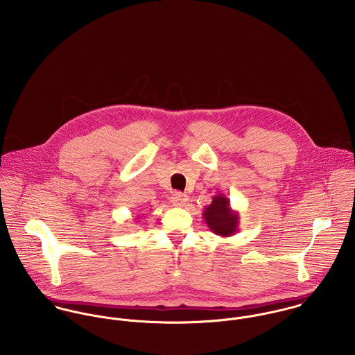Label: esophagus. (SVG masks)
<instances>
[{
	"mask_svg": "<svg viewBox=\"0 0 355 355\" xmlns=\"http://www.w3.org/2000/svg\"><path fill=\"white\" fill-rule=\"evenodd\" d=\"M171 202L173 203L175 206H184L186 203L189 202V197H187V194L178 191L171 196Z\"/></svg>",
	"mask_w": 355,
	"mask_h": 355,
	"instance_id": "esophagus-1",
	"label": "esophagus"
}]
</instances>
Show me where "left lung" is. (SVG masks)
<instances>
[{"mask_svg": "<svg viewBox=\"0 0 355 355\" xmlns=\"http://www.w3.org/2000/svg\"><path fill=\"white\" fill-rule=\"evenodd\" d=\"M202 216L209 230L218 236H232L239 231V213L232 210L224 194L214 196L211 203L203 207Z\"/></svg>", "mask_w": 355, "mask_h": 355, "instance_id": "left-lung-1", "label": "left lung"}]
</instances>
